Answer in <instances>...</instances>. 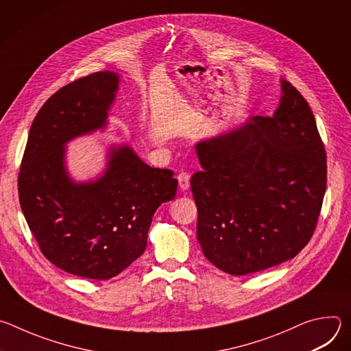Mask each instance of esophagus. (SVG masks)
<instances>
[{"instance_id": "1", "label": "esophagus", "mask_w": 351, "mask_h": 351, "mask_svg": "<svg viewBox=\"0 0 351 351\" xmlns=\"http://www.w3.org/2000/svg\"><path fill=\"white\" fill-rule=\"evenodd\" d=\"M178 180L182 190H187L190 187V175L187 172H180L178 175Z\"/></svg>"}]
</instances>
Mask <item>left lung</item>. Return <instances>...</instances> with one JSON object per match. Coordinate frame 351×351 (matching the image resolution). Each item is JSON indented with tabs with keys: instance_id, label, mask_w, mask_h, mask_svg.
I'll return each instance as SVG.
<instances>
[{
	"instance_id": "obj_1",
	"label": "left lung",
	"mask_w": 351,
	"mask_h": 351,
	"mask_svg": "<svg viewBox=\"0 0 351 351\" xmlns=\"http://www.w3.org/2000/svg\"><path fill=\"white\" fill-rule=\"evenodd\" d=\"M272 117L198 141L203 171L190 186L197 240L206 258L230 275L294 258L310 241L326 189V153L314 114L289 82Z\"/></svg>"
}]
</instances>
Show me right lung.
<instances>
[{"label":"right lung","instance_id":"obj_1","mask_svg":"<svg viewBox=\"0 0 351 351\" xmlns=\"http://www.w3.org/2000/svg\"><path fill=\"white\" fill-rule=\"evenodd\" d=\"M119 75L77 79L49 97L36 115L18 178L19 203L44 257L87 279L117 276L145 250L157 208L175 198L171 169L144 164L128 144L112 145L104 173L75 182L65 145L107 126Z\"/></svg>","mask_w":351,"mask_h":351}]
</instances>
